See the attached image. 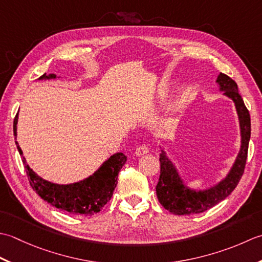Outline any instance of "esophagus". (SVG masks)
<instances>
[{
  "instance_id": "1",
  "label": "esophagus",
  "mask_w": 262,
  "mask_h": 262,
  "mask_svg": "<svg viewBox=\"0 0 262 262\" xmlns=\"http://www.w3.org/2000/svg\"><path fill=\"white\" fill-rule=\"evenodd\" d=\"M148 152H149V148L147 146H145V145H142V146H139L136 149L135 155H136V156H138V157H140V156H143V155H146Z\"/></svg>"
}]
</instances>
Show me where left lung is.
<instances>
[{
  "instance_id": "8db88e82",
  "label": "left lung",
  "mask_w": 262,
  "mask_h": 262,
  "mask_svg": "<svg viewBox=\"0 0 262 262\" xmlns=\"http://www.w3.org/2000/svg\"><path fill=\"white\" fill-rule=\"evenodd\" d=\"M216 83L218 90L224 93L225 97L233 100L235 106L239 125V150L226 175L205 189H193L185 183L180 170L165 150L164 146L159 145L161 154V175L156 185V194L161 205L174 215H192L200 213L225 200L236 188L244 172L245 162L248 156V147L251 136V120L249 111L238 94L237 84L233 79L224 73H220Z\"/></svg>"
}]
</instances>
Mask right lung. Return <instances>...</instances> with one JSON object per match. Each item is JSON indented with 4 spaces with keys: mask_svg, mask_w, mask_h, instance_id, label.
<instances>
[{
    "mask_svg": "<svg viewBox=\"0 0 262 262\" xmlns=\"http://www.w3.org/2000/svg\"><path fill=\"white\" fill-rule=\"evenodd\" d=\"M55 74H42L38 80H55ZM17 114L13 122V136L15 139L18 151L23 155V150L17 141ZM23 162L29 178L30 185L36 191L42 200L49 202L53 207L74 215L90 216L100 211L111 200L117 184V175L126 162V157L122 152L112 155L95 172L88 178L80 180L78 182L58 184L53 183L34 172L33 168L27 164L26 158L23 157Z\"/></svg>",
    "mask_w": 262,
    "mask_h": 262,
    "instance_id": "obj_1",
    "label": "right lung"
}]
</instances>
